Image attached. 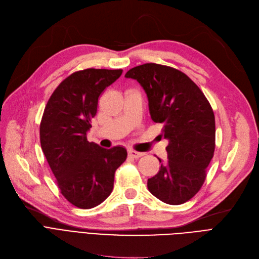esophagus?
Listing matches in <instances>:
<instances>
[{"label": "esophagus", "instance_id": "1", "mask_svg": "<svg viewBox=\"0 0 259 259\" xmlns=\"http://www.w3.org/2000/svg\"><path fill=\"white\" fill-rule=\"evenodd\" d=\"M144 154L143 153H140V152H136V151H128V156L132 157V158H135V159H138L140 157H142Z\"/></svg>", "mask_w": 259, "mask_h": 259}]
</instances>
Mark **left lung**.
<instances>
[{"instance_id": "obj_1", "label": "left lung", "mask_w": 259, "mask_h": 259, "mask_svg": "<svg viewBox=\"0 0 259 259\" xmlns=\"http://www.w3.org/2000/svg\"><path fill=\"white\" fill-rule=\"evenodd\" d=\"M125 77L141 84L152 120L161 123L168 139L167 161L147 180V188L165 203L187 202L201 189L214 156L213 108L186 73L170 66L145 63L130 69Z\"/></svg>"}]
</instances>
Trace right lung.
<instances>
[{
    "instance_id": "right-lung-1",
    "label": "right lung",
    "mask_w": 259,
    "mask_h": 259,
    "mask_svg": "<svg viewBox=\"0 0 259 259\" xmlns=\"http://www.w3.org/2000/svg\"><path fill=\"white\" fill-rule=\"evenodd\" d=\"M122 71L88 68L72 72L49 98L40 123L42 151L61 194L85 210L110 195L115 171L127 157L124 147L106 150L86 138L99 97Z\"/></svg>"
}]
</instances>
